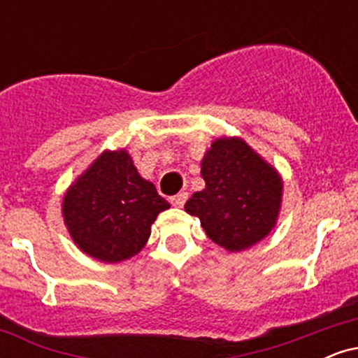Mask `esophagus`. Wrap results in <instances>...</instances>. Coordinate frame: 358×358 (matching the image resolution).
<instances>
[{"mask_svg": "<svg viewBox=\"0 0 358 358\" xmlns=\"http://www.w3.org/2000/svg\"><path fill=\"white\" fill-rule=\"evenodd\" d=\"M187 199H188L187 193H185V192H180V193H176L175 196H171L170 202H171V205H173V207L182 208L183 205H185V202H187Z\"/></svg>", "mask_w": 358, "mask_h": 358, "instance_id": "1", "label": "esophagus"}]
</instances>
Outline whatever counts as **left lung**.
Instances as JSON below:
<instances>
[{
    "mask_svg": "<svg viewBox=\"0 0 358 358\" xmlns=\"http://www.w3.org/2000/svg\"><path fill=\"white\" fill-rule=\"evenodd\" d=\"M195 192L185 210L200 219L208 239L241 252L269 236L282 203V178L242 138L220 136L205 151Z\"/></svg>",
    "mask_w": 358,
    "mask_h": 358,
    "instance_id": "8db88e82",
    "label": "left lung"
}]
</instances>
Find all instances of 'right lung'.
<instances>
[{"label":"right lung","mask_w":358,"mask_h":358,"mask_svg":"<svg viewBox=\"0 0 358 358\" xmlns=\"http://www.w3.org/2000/svg\"><path fill=\"white\" fill-rule=\"evenodd\" d=\"M170 203L139 175L127 150H104L64 193L62 217L73 244L102 262L141 252Z\"/></svg>","instance_id":"right-lung-1"}]
</instances>
